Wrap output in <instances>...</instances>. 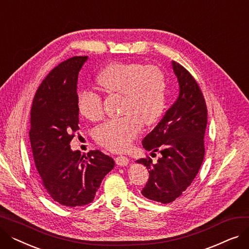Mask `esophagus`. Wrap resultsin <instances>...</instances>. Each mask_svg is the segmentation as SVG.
Wrapping results in <instances>:
<instances>
[{"mask_svg": "<svg viewBox=\"0 0 249 249\" xmlns=\"http://www.w3.org/2000/svg\"><path fill=\"white\" fill-rule=\"evenodd\" d=\"M115 161H116V164L120 165V166H124V165H127L129 163V160L124 155L117 156V158L115 159Z\"/></svg>", "mask_w": 249, "mask_h": 249, "instance_id": "esophagus-1", "label": "esophagus"}]
</instances>
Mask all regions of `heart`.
Wrapping results in <instances>:
<instances>
[{
    "instance_id": "obj_1",
    "label": "heart",
    "mask_w": 249,
    "mask_h": 249,
    "mask_svg": "<svg viewBox=\"0 0 249 249\" xmlns=\"http://www.w3.org/2000/svg\"><path fill=\"white\" fill-rule=\"evenodd\" d=\"M96 83L108 94L123 95L122 113L125 115L99 126L95 139L109 150L125 151L140 133L142 123L150 126L160 119L165 107V76L153 65L113 62L98 73ZM76 106L90 121H98L104 115L102 98L95 91L81 90Z\"/></svg>"
}]
</instances>
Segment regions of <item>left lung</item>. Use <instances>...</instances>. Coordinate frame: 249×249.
Instances as JSON below:
<instances>
[{
	"label": "left lung",
	"mask_w": 249,
	"mask_h": 249,
	"mask_svg": "<svg viewBox=\"0 0 249 249\" xmlns=\"http://www.w3.org/2000/svg\"><path fill=\"white\" fill-rule=\"evenodd\" d=\"M179 94L161 121L142 141L146 150L160 152L158 162L140 159L149 178L141 194L145 198L168 204L185 192L202 165L207 127V106L198 83L181 65L172 61Z\"/></svg>",
	"instance_id": "1"
}]
</instances>
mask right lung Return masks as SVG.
<instances>
[{"label":"right lung","instance_id":"obj_1","mask_svg":"<svg viewBox=\"0 0 249 249\" xmlns=\"http://www.w3.org/2000/svg\"><path fill=\"white\" fill-rule=\"evenodd\" d=\"M88 56L59 63L39 86L33 99L30 142L43 189L62 206L93 202L101 182L115 162L100 150L87 155L72 151L70 143L78 127L77 76Z\"/></svg>","mask_w":249,"mask_h":249}]
</instances>
